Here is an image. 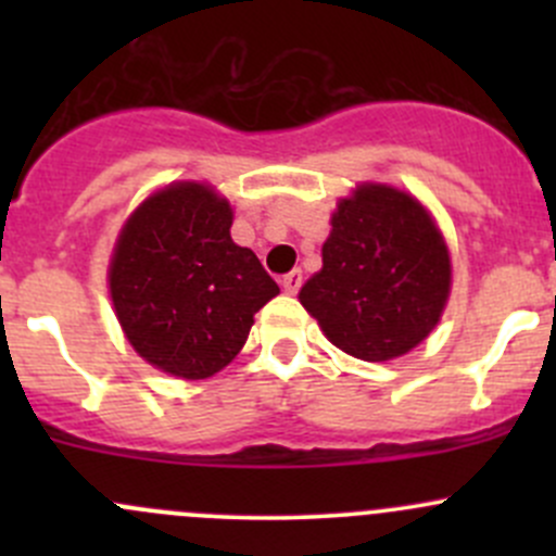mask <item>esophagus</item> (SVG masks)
Returning a JSON list of instances; mask_svg holds the SVG:
<instances>
[{
	"label": "esophagus",
	"mask_w": 556,
	"mask_h": 556,
	"mask_svg": "<svg viewBox=\"0 0 556 556\" xmlns=\"http://www.w3.org/2000/svg\"><path fill=\"white\" fill-rule=\"evenodd\" d=\"M301 285H304V274H301L299 268H293V271L285 274V277H282V288H285V293L295 295V293H299V290H301Z\"/></svg>",
	"instance_id": "34e87169"
}]
</instances>
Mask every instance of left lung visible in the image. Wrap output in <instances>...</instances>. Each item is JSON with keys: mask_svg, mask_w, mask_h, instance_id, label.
<instances>
[{"mask_svg": "<svg viewBox=\"0 0 556 556\" xmlns=\"http://www.w3.org/2000/svg\"><path fill=\"white\" fill-rule=\"evenodd\" d=\"M323 244V271L299 299L330 341L361 361L406 355L439 323L450 252L425 206L387 185L344 199Z\"/></svg>", "mask_w": 556, "mask_h": 556, "instance_id": "left-lung-1", "label": "left lung"}]
</instances>
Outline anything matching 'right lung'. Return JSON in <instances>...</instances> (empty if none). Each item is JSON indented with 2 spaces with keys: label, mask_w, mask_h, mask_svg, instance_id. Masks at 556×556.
Returning <instances> with one entry per match:
<instances>
[{
  "label": "right lung",
  "mask_w": 556,
  "mask_h": 556,
  "mask_svg": "<svg viewBox=\"0 0 556 556\" xmlns=\"http://www.w3.org/2000/svg\"><path fill=\"white\" fill-rule=\"evenodd\" d=\"M231 206L206 185L150 195L117 239L110 293L134 350L161 371L206 379L244 346L252 314L279 293L231 239Z\"/></svg>",
  "instance_id": "1"
}]
</instances>
